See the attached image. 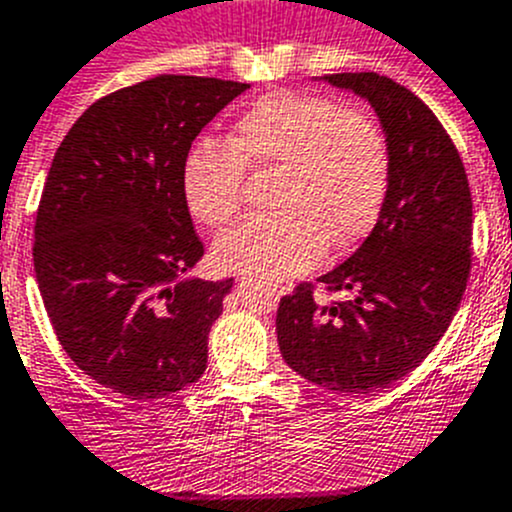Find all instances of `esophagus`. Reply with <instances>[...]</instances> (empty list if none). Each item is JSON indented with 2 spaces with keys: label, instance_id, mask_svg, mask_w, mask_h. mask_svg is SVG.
<instances>
[{
  "label": "esophagus",
  "instance_id": "esophagus-1",
  "mask_svg": "<svg viewBox=\"0 0 512 512\" xmlns=\"http://www.w3.org/2000/svg\"><path fill=\"white\" fill-rule=\"evenodd\" d=\"M291 291H294V284H291V281H279V284H274L276 296H286V294H291Z\"/></svg>",
  "mask_w": 512,
  "mask_h": 512
}]
</instances>
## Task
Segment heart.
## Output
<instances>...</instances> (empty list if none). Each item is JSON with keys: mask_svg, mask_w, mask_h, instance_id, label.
<instances>
[{"mask_svg": "<svg viewBox=\"0 0 512 512\" xmlns=\"http://www.w3.org/2000/svg\"><path fill=\"white\" fill-rule=\"evenodd\" d=\"M227 145L196 143L183 163L193 218L221 226L243 203L248 170H279L271 216L248 218L213 243L228 274L281 281L311 269L329 248L362 241L382 216L392 183L387 133L369 115L321 95L276 90L246 107Z\"/></svg>", "mask_w": 512, "mask_h": 512, "instance_id": "b5f03b06", "label": "heart"}]
</instances>
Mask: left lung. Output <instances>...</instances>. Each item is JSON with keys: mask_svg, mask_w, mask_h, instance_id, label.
Here are the masks:
<instances>
[{"mask_svg": "<svg viewBox=\"0 0 512 512\" xmlns=\"http://www.w3.org/2000/svg\"><path fill=\"white\" fill-rule=\"evenodd\" d=\"M374 107L392 148V183L372 233L319 276L349 301L319 304L299 284L276 311L281 357L339 394H372L420 367L447 332L472 261L465 165L430 107L377 72L324 77Z\"/></svg>", "mask_w": 512, "mask_h": 512, "instance_id": "1", "label": "left lung"}]
</instances>
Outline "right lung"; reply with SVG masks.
<instances>
[{"label": "right lung", "mask_w": 512, "mask_h": 512, "mask_svg": "<svg viewBox=\"0 0 512 512\" xmlns=\"http://www.w3.org/2000/svg\"><path fill=\"white\" fill-rule=\"evenodd\" d=\"M246 82L158 75L92 102L57 148L34 221V274L62 349L97 384L158 399L201 379L233 279L203 256L183 196L196 135Z\"/></svg>", "instance_id": "1"}]
</instances>
